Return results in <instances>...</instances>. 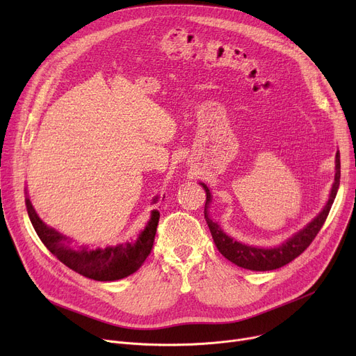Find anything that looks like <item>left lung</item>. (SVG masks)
<instances>
[{
    "label": "left lung",
    "instance_id": "8db88e82",
    "mask_svg": "<svg viewBox=\"0 0 356 356\" xmlns=\"http://www.w3.org/2000/svg\"><path fill=\"white\" fill-rule=\"evenodd\" d=\"M334 170H336L334 183L332 186L329 200L326 203V207L323 208V211L317 215L312 222H309L303 229L296 232L291 238L284 241L282 245L274 247V248H258V247L245 245L223 232L218 223L209 218L208 209H209V203L212 202V195L208 189V186L204 183H200L204 192H207V203H204V219H207L213 242H215L216 248L219 250V252L227 259H229L231 263H234L235 266L247 268V270H252V271H270V270H275V268H280V267L291 263L294 258H297L312 244V241L316 238L317 234H319L321 228L323 227V223L329 215V211L332 208V203L336 197V193H338L339 181H341V156H339V153H336V168Z\"/></svg>",
    "mask_w": 356,
    "mask_h": 356
}]
</instances>
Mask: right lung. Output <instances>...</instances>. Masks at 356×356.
Returning <instances> with one entry per match:
<instances>
[{
	"instance_id": "obj_1",
	"label": "right lung",
	"mask_w": 356,
	"mask_h": 356,
	"mask_svg": "<svg viewBox=\"0 0 356 356\" xmlns=\"http://www.w3.org/2000/svg\"><path fill=\"white\" fill-rule=\"evenodd\" d=\"M26 207L31 225L46 248L70 270L97 282H114L136 273L152 252L160 219L159 211H153L144 231L134 242H124L105 250H88L76 247L66 235L47 227L35 213L29 197H26Z\"/></svg>"
}]
</instances>
